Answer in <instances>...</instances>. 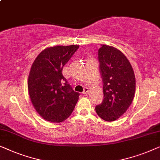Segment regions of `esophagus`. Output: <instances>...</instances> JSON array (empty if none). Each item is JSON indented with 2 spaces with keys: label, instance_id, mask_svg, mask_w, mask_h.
<instances>
[{
  "label": "esophagus",
  "instance_id": "34e87169",
  "mask_svg": "<svg viewBox=\"0 0 160 160\" xmlns=\"http://www.w3.org/2000/svg\"><path fill=\"white\" fill-rule=\"evenodd\" d=\"M88 92H89L88 88H85L84 91H83V92H82V94H84V95H85V94L88 93Z\"/></svg>",
  "mask_w": 160,
  "mask_h": 160
}]
</instances>
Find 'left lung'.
Returning <instances> with one entry per match:
<instances>
[{"label": "left lung", "mask_w": 160, "mask_h": 160, "mask_svg": "<svg viewBox=\"0 0 160 160\" xmlns=\"http://www.w3.org/2000/svg\"><path fill=\"white\" fill-rule=\"evenodd\" d=\"M103 100L96 112L103 120L120 118L131 104L136 91V78L131 64L120 50L102 45L98 51Z\"/></svg>", "instance_id": "obj_1"}]
</instances>
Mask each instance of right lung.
I'll return each mask as SVG.
<instances>
[{"label": "right lung", "instance_id": "add662e5", "mask_svg": "<svg viewBox=\"0 0 160 160\" xmlns=\"http://www.w3.org/2000/svg\"><path fill=\"white\" fill-rule=\"evenodd\" d=\"M79 48L77 45L46 48L35 58L28 77V91L38 114L51 122H61L72 113L80 93L62 75L63 67Z\"/></svg>", "mask_w": 160, "mask_h": 160}]
</instances>
